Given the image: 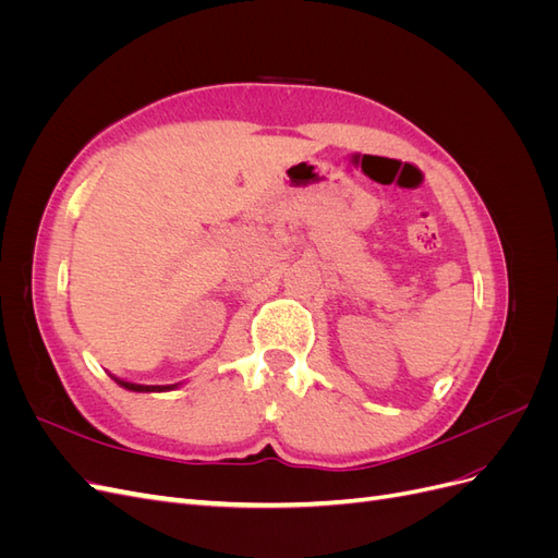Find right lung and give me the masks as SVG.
Returning <instances> with one entry per match:
<instances>
[{
  "mask_svg": "<svg viewBox=\"0 0 558 558\" xmlns=\"http://www.w3.org/2000/svg\"><path fill=\"white\" fill-rule=\"evenodd\" d=\"M118 384L121 386H125V388H130V391H170V388H174V386H144V384H130V381H121V379H116Z\"/></svg>",
  "mask_w": 558,
  "mask_h": 558,
  "instance_id": "obj_1",
  "label": "right lung"
}]
</instances>
